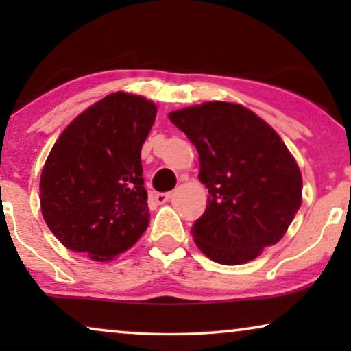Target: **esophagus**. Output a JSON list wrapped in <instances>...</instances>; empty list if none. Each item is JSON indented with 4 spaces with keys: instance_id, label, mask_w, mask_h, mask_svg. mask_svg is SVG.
<instances>
[{
    "instance_id": "34e87169",
    "label": "esophagus",
    "mask_w": 351,
    "mask_h": 351,
    "mask_svg": "<svg viewBox=\"0 0 351 351\" xmlns=\"http://www.w3.org/2000/svg\"><path fill=\"white\" fill-rule=\"evenodd\" d=\"M153 198H155L156 203L165 204V203H167V201L172 198V193H171V191H167V193H155V196H153Z\"/></svg>"
}]
</instances>
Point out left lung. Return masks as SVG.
Returning <instances> with one entry per match:
<instances>
[{
  "label": "left lung",
  "instance_id": "8db88e82",
  "mask_svg": "<svg viewBox=\"0 0 351 351\" xmlns=\"http://www.w3.org/2000/svg\"><path fill=\"white\" fill-rule=\"evenodd\" d=\"M199 155L208 208L191 227L210 261L241 265L285 237L302 204V174L275 129L246 107L206 102L169 113Z\"/></svg>",
  "mask_w": 351,
  "mask_h": 351
}]
</instances>
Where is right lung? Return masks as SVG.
Segmentation results:
<instances>
[{
  "label": "right lung",
  "instance_id": "right-lung-1",
  "mask_svg": "<svg viewBox=\"0 0 351 351\" xmlns=\"http://www.w3.org/2000/svg\"><path fill=\"white\" fill-rule=\"evenodd\" d=\"M156 105L114 93L71 121L47 156L40 201L45 222L71 251L110 261L138 241L150 222L141 152Z\"/></svg>",
  "mask_w": 351,
  "mask_h": 351
}]
</instances>
